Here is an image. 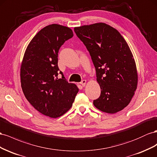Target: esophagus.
<instances>
[{
    "label": "esophagus",
    "instance_id": "1",
    "mask_svg": "<svg viewBox=\"0 0 157 157\" xmlns=\"http://www.w3.org/2000/svg\"><path fill=\"white\" fill-rule=\"evenodd\" d=\"M86 82H87L86 80V79H83V80H82V81L81 82H80V84H81L83 87H84L85 86H86Z\"/></svg>",
    "mask_w": 157,
    "mask_h": 157
}]
</instances>
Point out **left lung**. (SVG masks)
I'll return each mask as SVG.
<instances>
[{"instance_id":"1","label":"left lung","mask_w":157,"mask_h":157,"mask_svg":"<svg viewBox=\"0 0 157 157\" xmlns=\"http://www.w3.org/2000/svg\"><path fill=\"white\" fill-rule=\"evenodd\" d=\"M74 31L89 52L101 87L94 106L110 114L122 110L132 100L137 85L136 62L126 41L104 23L78 27Z\"/></svg>"}]
</instances>
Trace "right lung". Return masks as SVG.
<instances>
[{
    "mask_svg": "<svg viewBox=\"0 0 157 157\" xmlns=\"http://www.w3.org/2000/svg\"><path fill=\"white\" fill-rule=\"evenodd\" d=\"M73 36L68 27H44L28 44L21 63V86L25 98L39 113L51 118L65 114L79 91L75 84L68 82L58 66L60 48Z\"/></svg>",
    "mask_w": 157,
    "mask_h": 157,
    "instance_id": "1",
    "label": "right lung"
}]
</instances>
